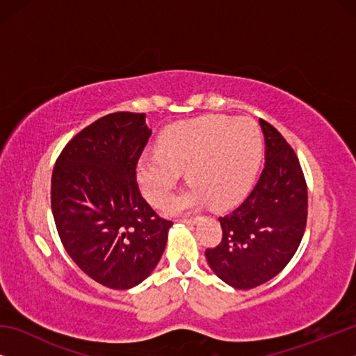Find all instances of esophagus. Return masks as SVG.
I'll use <instances>...</instances> for the list:
<instances>
[{
	"label": "esophagus",
	"instance_id": "1",
	"mask_svg": "<svg viewBox=\"0 0 356 356\" xmlns=\"http://www.w3.org/2000/svg\"><path fill=\"white\" fill-rule=\"evenodd\" d=\"M177 221L186 222V225H193V222H196V218H193V216H190V218H179Z\"/></svg>",
	"mask_w": 356,
	"mask_h": 356
}]
</instances>
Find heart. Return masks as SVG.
<instances>
[{
  "label": "heart",
  "instance_id": "b5f03b06",
  "mask_svg": "<svg viewBox=\"0 0 356 356\" xmlns=\"http://www.w3.org/2000/svg\"><path fill=\"white\" fill-rule=\"evenodd\" d=\"M262 136L248 118L204 116L168 129L156 152L144 154L136 166L143 195L154 206L165 204L180 171L191 184L166 204L168 212L201 206L222 209L248 191L261 160Z\"/></svg>",
  "mask_w": 356,
  "mask_h": 356
}]
</instances>
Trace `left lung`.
Listing matches in <instances>:
<instances>
[{
    "instance_id": "8db88e82",
    "label": "left lung",
    "mask_w": 356,
    "mask_h": 356,
    "mask_svg": "<svg viewBox=\"0 0 356 356\" xmlns=\"http://www.w3.org/2000/svg\"><path fill=\"white\" fill-rule=\"evenodd\" d=\"M265 166L248 197L220 216L222 240L206 250L209 267L226 284L252 289L275 278L298 250L308 218V188L293 149L259 119Z\"/></svg>"
}]
</instances>
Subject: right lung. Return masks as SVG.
Listing matches in <instances>:
<instances>
[{"label":"right lung","mask_w":356,"mask_h":356,"mask_svg":"<svg viewBox=\"0 0 356 356\" xmlns=\"http://www.w3.org/2000/svg\"><path fill=\"white\" fill-rule=\"evenodd\" d=\"M150 134L144 113L106 114L72 138L51 176V212L65 251L89 278L118 291L154 272L172 226L136 184Z\"/></svg>","instance_id":"right-lung-1"}]
</instances>
